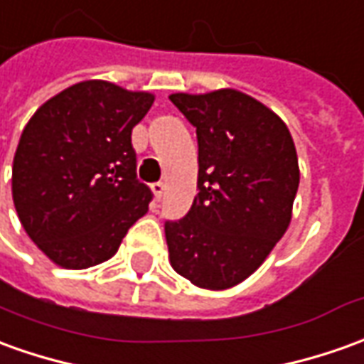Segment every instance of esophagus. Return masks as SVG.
I'll list each match as a JSON object with an SVG mask.
<instances>
[{
    "mask_svg": "<svg viewBox=\"0 0 364 364\" xmlns=\"http://www.w3.org/2000/svg\"><path fill=\"white\" fill-rule=\"evenodd\" d=\"M164 182H154L152 184V192H154V198L156 200H162V196H164Z\"/></svg>",
    "mask_w": 364,
    "mask_h": 364,
    "instance_id": "obj_1",
    "label": "esophagus"
}]
</instances>
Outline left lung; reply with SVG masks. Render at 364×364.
Instances as JSON below:
<instances>
[{
	"label": "left lung",
	"mask_w": 364,
	"mask_h": 364,
	"mask_svg": "<svg viewBox=\"0 0 364 364\" xmlns=\"http://www.w3.org/2000/svg\"><path fill=\"white\" fill-rule=\"evenodd\" d=\"M198 136V192L166 220L170 263L204 289L234 287L259 267L291 222L299 164L289 129L250 95H170Z\"/></svg>",
	"instance_id": "8db88e82"
}]
</instances>
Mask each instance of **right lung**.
Instances as JSON below:
<instances>
[{
	"label": "right lung",
	"mask_w": 364,
	"mask_h": 364,
	"mask_svg": "<svg viewBox=\"0 0 364 364\" xmlns=\"http://www.w3.org/2000/svg\"><path fill=\"white\" fill-rule=\"evenodd\" d=\"M154 102L107 81H82L39 107L11 170L17 215L51 262L85 269L117 254L146 214L152 190L136 178L132 129Z\"/></svg>",
	"instance_id": "obj_1"
}]
</instances>
